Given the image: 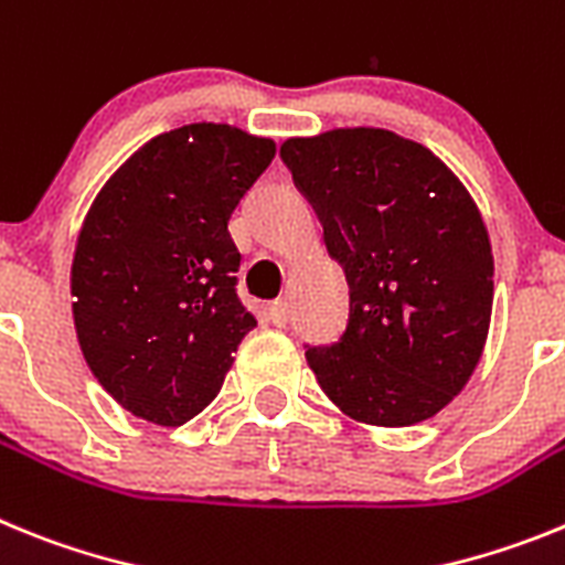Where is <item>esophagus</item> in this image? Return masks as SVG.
Wrapping results in <instances>:
<instances>
[{
  "mask_svg": "<svg viewBox=\"0 0 565 565\" xmlns=\"http://www.w3.org/2000/svg\"><path fill=\"white\" fill-rule=\"evenodd\" d=\"M267 318L276 323V327H284V323L289 321V303L287 301H273L267 307Z\"/></svg>",
  "mask_w": 565,
  "mask_h": 565,
  "instance_id": "1",
  "label": "esophagus"
}]
</instances>
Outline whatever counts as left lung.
Returning a JSON list of instances; mask_svg holds the SVG:
<instances>
[{
    "label": "left lung",
    "instance_id": "8db88e82",
    "mask_svg": "<svg viewBox=\"0 0 565 565\" xmlns=\"http://www.w3.org/2000/svg\"><path fill=\"white\" fill-rule=\"evenodd\" d=\"M281 159L350 284L343 335L307 347L321 390L361 424L438 415L489 335L494 262L478 204L431 150L381 127L287 139Z\"/></svg>",
    "mask_w": 565,
    "mask_h": 565
}]
</instances>
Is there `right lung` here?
I'll list each match as a JSON object with an SVG mask.
<instances>
[{
	"label": "right lung",
	"mask_w": 565,
	"mask_h": 565,
	"mask_svg": "<svg viewBox=\"0 0 565 565\" xmlns=\"http://www.w3.org/2000/svg\"><path fill=\"white\" fill-rule=\"evenodd\" d=\"M276 156L238 127H175L107 179L71 267L78 347L136 418L181 426L218 395L255 327L235 292L230 215Z\"/></svg>",
	"instance_id": "obj_1"
}]
</instances>
